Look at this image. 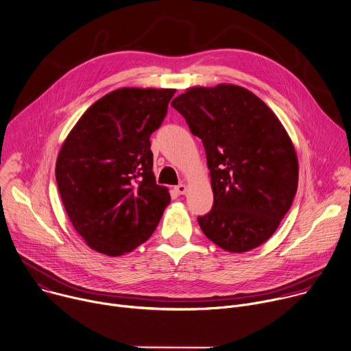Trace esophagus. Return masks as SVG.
<instances>
[{
  "instance_id": "34e87169",
  "label": "esophagus",
  "mask_w": 351,
  "mask_h": 351,
  "mask_svg": "<svg viewBox=\"0 0 351 351\" xmlns=\"http://www.w3.org/2000/svg\"><path fill=\"white\" fill-rule=\"evenodd\" d=\"M175 191H176L178 194H186V191H187V186H186V184H183V183H180V184H178V186L175 187Z\"/></svg>"
}]
</instances>
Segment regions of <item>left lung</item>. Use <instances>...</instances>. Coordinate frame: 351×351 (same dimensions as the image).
Here are the masks:
<instances>
[{
  "label": "left lung",
  "instance_id": "obj_1",
  "mask_svg": "<svg viewBox=\"0 0 351 351\" xmlns=\"http://www.w3.org/2000/svg\"><path fill=\"white\" fill-rule=\"evenodd\" d=\"M171 104L206 153L213 205L198 216L204 234L228 252L259 247L298 190V157L285 128L262 99L231 84L190 88Z\"/></svg>",
  "mask_w": 351,
  "mask_h": 351
}]
</instances>
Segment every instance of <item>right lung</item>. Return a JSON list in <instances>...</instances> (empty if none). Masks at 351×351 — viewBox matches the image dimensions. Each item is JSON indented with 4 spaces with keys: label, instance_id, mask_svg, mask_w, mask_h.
I'll return each mask as SVG.
<instances>
[{
    "label": "right lung",
    "instance_id": "obj_1",
    "mask_svg": "<svg viewBox=\"0 0 351 351\" xmlns=\"http://www.w3.org/2000/svg\"><path fill=\"white\" fill-rule=\"evenodd\" d=\"M175 89L121 88L95 101L56 160L60 198L89 248L121 256L143 244L171 201L156 183L150 136Z\"/></svg>",
    "mask_w": 351,
    "mask_h": 351
}]
</instances>
